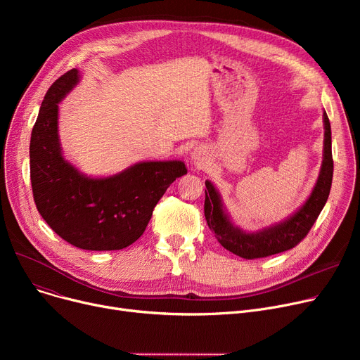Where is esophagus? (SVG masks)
<instances>
[{"mask_svg": "<svg viewBox=\"0 0 360 360\" xmlns=\"http://www.w3.org/2000/svg\"><path fill=\"white\" fill-rule=\"evenodd\" d=\"M191 163L195 169H202L207 165V155L202 147H195L191 151Z\"/></svg>", "mask_w": 360, "mask_h": 360, "instance_id": "esophagus-1", "label": "esophagus"}]
</instances>
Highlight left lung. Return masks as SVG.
<instances>
[{"label":"left lung","mask_w":360,"mask_h":360,"mask_svg":"<svg viewBox=\"0 0 360 360\" xmlns=\"http://www.w3.org/2000/svg\"><path fill=\"white\" fill-rule=\"evenodd\" d=\"M324 121V150L319 175L307 201L285 220L270 224L257 232H247L236 226L221 201L220 193L212 184L205 181L204 216L210 231L217 238L223 248L247 259L262 258L285 252L304 239L321 210L328 200L333 182V155H331V125L327 113H323Z\"/></svg>","instance_id":"1"}]
</instances>
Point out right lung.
Wrapping results in <instances>:
<instances>
[{
  "label": "right lung",
  "instance_id": "obj_1",
  "mask_svg": "<svg viewBox=\"0 0 360 360\" xmlns=\"http://www.w3.org/2000/svg\"><path fill=\"white\" fill-rule=\"evenodd\" d=\"M70 70L46 91L30 137L33 198L49 228L74 247L115 251L136 242L169 185L186 174L182 160H150L109 176H87L65 159L58 103L80 83Z\"/></svg>",
  "mask_w": 360,
  "mask_h": 360
}]
</instances>
